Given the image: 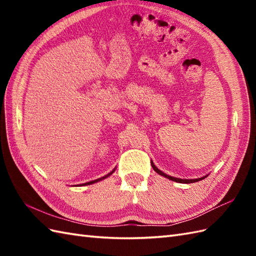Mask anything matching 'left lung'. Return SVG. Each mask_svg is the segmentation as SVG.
Listing matches in <instances>:
<instances>
[{
	"label": "left lung",
	"mask_w": 256,
	"mask_h": 256,
	"mask_svg": "<svg viewBox=\"0 0 256 256\" xmlns=\"http://www.w3.org/2000/svg\"><path fill=\"white\" fill-rule=\"evenodd\" d=\"M150 164H152V167H153V170H154L157 174H160V175L164 176V177H166V178H168V179H170V180H172V182H180V184H192V182H199V180H202V179H204V177L198 178V179H180V178H175V177L168 176V175H166V174L160 172V170H158V168H157V167L153 164V162H152Z\"/></svg>",
	"instance_id": "1"
}]
</instances>
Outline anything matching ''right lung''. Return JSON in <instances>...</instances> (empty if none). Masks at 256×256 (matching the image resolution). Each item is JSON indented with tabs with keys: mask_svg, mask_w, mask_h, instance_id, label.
Instances as JSON below:
<instances>
[{
	"mask_svg": "<svg viewBox=\"0 0 256 256\" xmlns=\"http://www.w3.org/2000/svg\"><path fill=\"white\" fill-rule=\"evenodd\" d=\"M114 172V170H113ZM113 172H111L110 174H108L106 176H104V177H102V178H99V179H96V180H92V182H86V184H94V182H100V180H102V179H104V178H106L108 176H110L111 174Z\"/></svg>",
	"mask_w": 256,
	"mask_h": 256,
	"instance_id": "1",
	"label": "right lung"
}]
</instances>
